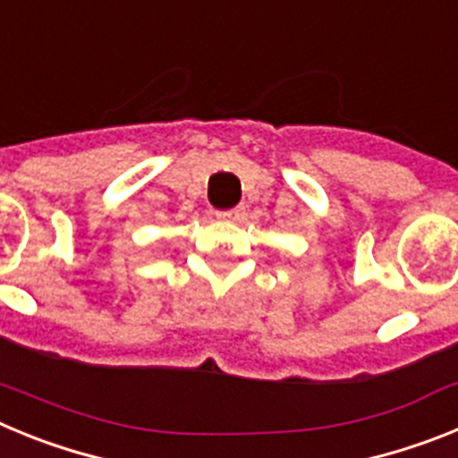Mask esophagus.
<instances>
[{"label":"esophagus","mask_w":458,"mask_h":458,"mask_svg":"<svg viewBox=\"0 0 458 458\" xmlns=\"http://www.w3.org/2000/svg\"><path fill=\"white\" fill-rule=\"evenodd\" d=\"M217 220H238L242 216V208H229V210H217Z\"/></svg>","instance_id":"esophagus-1"}]
</instances>
